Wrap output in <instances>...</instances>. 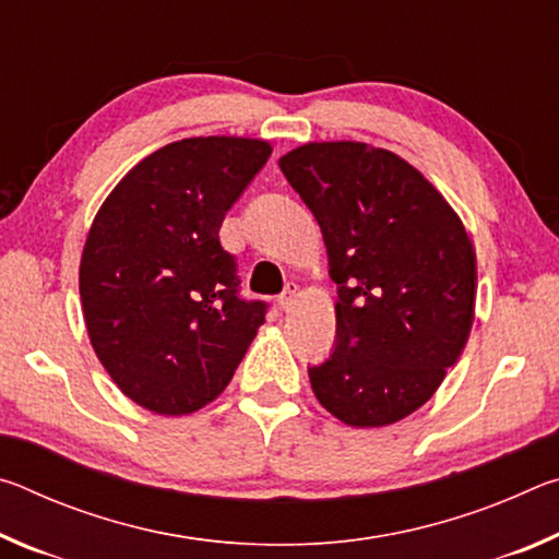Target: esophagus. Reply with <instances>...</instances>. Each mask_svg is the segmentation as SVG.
Masks as SVG:
<instances>
[{
	"label": "esophagus",
	"instance_id": "obj_1",
	"mask_svg": "<svg viewBox=\"0 0 559 559\" xmlns=\"http://www.w3.org/2000/svg\"><path fill=\"white\" fill-rule=\"evenodd\" d=\"M296 298H298V286H296V283H288L286 290H283L278 296L281 310H286V313H288V310H293V306H296Z\"/></svg>",
	"mask_w": 559,
	"mask_h": 559
}]
</instances>
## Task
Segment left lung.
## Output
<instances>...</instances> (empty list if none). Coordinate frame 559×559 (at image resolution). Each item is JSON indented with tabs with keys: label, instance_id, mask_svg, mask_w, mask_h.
<instances>
[{
	"label": "left lung",
	"instance_id": "8db88e82",
	"mask_svg": "<svg viewBox=\"0 0 559 559\" xmlns=\"http://www.w3.org/2000/svg\"><path fill=\"white\" fill-rule=\"evenodd\" d=\"M320 224L337 283L333 353L308 367L349 427H386L431 400L468 343L476 251L456 212L400 155L308 143L278 159Z\"/></svg>",
	"mask_w": 559,
	"mask_h": 559
}]
</instances>
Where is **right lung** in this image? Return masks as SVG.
I'll return each instance as SVG.
<instances>
[{"mask_svg":"<svg viewBox=\"0 0 559 559\" xmlns=\"http://www.w3.org/2000/svg\"><path fill=\"white\" fill-rule=\"evenodd\" d=\"M269 155L266 140H177L132 167L93 219L79 273L91 345L150 412L216 400L266 320L269 302L239 296L219 229Z\"/></svg>","mask_w":559,"mask_h":559,"instance_id":"right-lung-1","label":"right lung"}]
</instances>
